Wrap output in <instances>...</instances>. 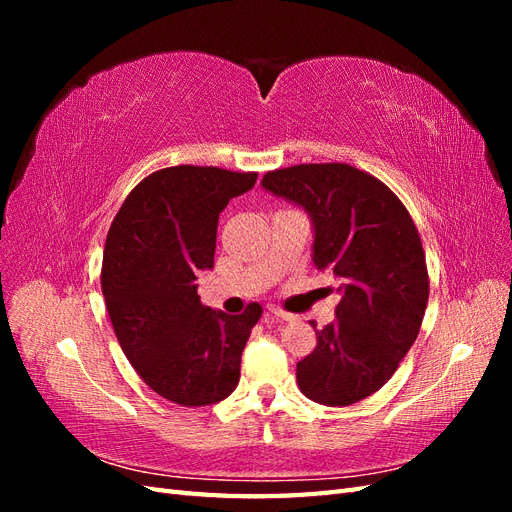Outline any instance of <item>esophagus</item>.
Segmentation results:
<instances>
[{
    "label": "esophagus",
    "mask_w": 512,
    "mask_h": 512,
    "mask_svg": "<svg viewBox=\"0 0 512 512\" xmlns=\"http://www.w3.org/2000/svg\"><path fill=\"white\" fill-rule=\"evenodd\" d=\"M267 316H273L275 320H284V322H288V320L294 318L292 314L284 312V309H277V307H269V309H267Z\"/></svg>",
    "instance_id": "obj_1"
}]
</instances>
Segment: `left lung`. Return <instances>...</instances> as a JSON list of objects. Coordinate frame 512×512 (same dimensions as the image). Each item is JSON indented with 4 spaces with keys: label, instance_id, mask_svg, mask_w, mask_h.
<instances>
[{
    "label": "left lung",
    "instance_id": "1",
    "mask_svg": "<svg viewBox=\"0 0 512 512\" xmlns=\"http://www.w3.org/2000/svg\"><path fill=\"white\" fill-rule=\"evenodd\" d=\"M262 188L309 213L314 265L342 280L337 318L297 363L299 389L316 404H356L391 380L421 331L429 275L418 230L380 179L350 164L269 170Z\"/></svg>",
    "mask_w": 512,
    "mask_h": 512
}]
</instances>
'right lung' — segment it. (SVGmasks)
Segmentation results:
<instances>
[{"label": "right lung", "mask_w": 512, "mask_h": 512, "mask_svg": "<svg viewBox=\"0 0 512 512\" xmlns=\"http://www.w3.org/2000/svg\"><path fill=\"white\" fill-rule=\"evenodd\" d=\"M256 179L218 166L162 168L136 185L108 228L100 280L117 342L149 389L173 404H218L239 384L262 307L215 312L194 282L213 267L220 213Z\"/></svg>", "instance_id": "right-lung-1"}]
</instances>
